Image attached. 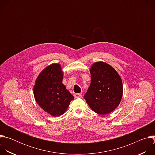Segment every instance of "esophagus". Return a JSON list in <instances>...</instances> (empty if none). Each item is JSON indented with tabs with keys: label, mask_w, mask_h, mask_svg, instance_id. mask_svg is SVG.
Instances as JSON below:
<instances>
[{
	"label": "esophagus",
	"mask_w": 155,
	"mask_h": 155,
	"mask_svg": "<svg viewBox=\"0 0 155 155\" xmlns=\"http://www.w3.org/2000/svg\"><path fill=\"white\" fill-rule=\"evenodd\" d=\"M82 96V94L81 93H75L74 94V97L75 98H78V97H80Z\"/></svg>",
	"instance_id": "esophagus-1"
}]
</instances>
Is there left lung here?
<instances>
[{
    "label": "left lung",
    "instance_id": "1",
    "mask_svg": "<svg viewBox=\"0 0 155 155\" xmlns=\"http://www.w3.org/2000/svg\"><path fill=\"white\" fill-rule=\"evenodd\" d=\"M91 84L84 98L96 113L106 115L120 104L123 96V83L117 72L109 64L97 62L90 69Z\"/></svg>",
    "mask_w": 155,
    "mask_h": 155
}]
</instances>
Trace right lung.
<instances>
[{
    "label": "right lung",
    "mask_w": 155,
    "mask_h": 155,
    "mask_svg": "<svg viewBox=\"0 0 155 155\" xmlns=\"http://www.w3.org/2000/svg\"><path fill=\"white\" fill-rule=\"evenodd\" d=\"M63 72L59 64H53L39 74L34 87L37 103L51 116L64 114L74 97L62 83Z\"/></svg>",
    "instance_id": "add662e5"
}]
</instances>
